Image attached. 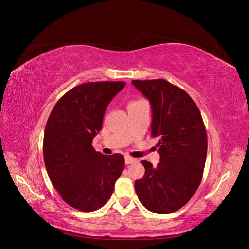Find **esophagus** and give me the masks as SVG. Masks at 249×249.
<instances>
[{
	"mask_svg": "<svg viewBox=\"0 0 249 249\" xmlns=\"http://www.w3.org/2000/svg\"><path fill=\"white\" fill-rule=\"evenodd\" d=\"M124 161H125V164H126V165H129V164L135 163L137 160L135 159V158H132V157H129V156H125V157H124Z\"/></svg>",
	"mask_w": 249,
	"mask_h": 249,
	"instance_id": "esophagus-1",
	"label": "esophagus"
}]
</instances>
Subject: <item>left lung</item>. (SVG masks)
I'll return each mask as SVG.
<instances>
[{"mask_svg": "<svg viewBox=\"0 0 249 249\" xmlns=\"http://www.w3.org/2000/svg\"><path fill=\"white\" fill-rule=\"evenodd\" d=\"M132 83L152 106V136L159 138L160 155L156 167L141 161L145 173L135 189L150 212H176L190 200L202 178L208 139L201 114L185 90L166 80Z\"/></svg>", "mask_w": 249, "mask_h": 249, "instance_id": "1", "label": "left lung"}]
</instances>
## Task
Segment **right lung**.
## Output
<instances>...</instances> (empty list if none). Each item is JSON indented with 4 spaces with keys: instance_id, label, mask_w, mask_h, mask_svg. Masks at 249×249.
<instances>
[{
    "instance_id": "1",
    "label": "right lung",
    "mask_w": 249,
    "mask_h": 249,
    "mask_svg": "<svg viewBox=\"0 0 249 249\" xmlns=\"http://www.w3.org/2000/svg\"><path fill=\"white\" fill-rule=\"evenodd\" d=\"M125 82H90L73 87L53 108L43 137L44 164L62 199L82 212L108 201L124 168L120 154L95 152L92 140L109 103Z\"/></svg>"
}]
</instances>
